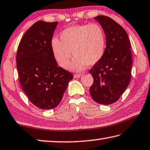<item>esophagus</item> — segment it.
Here are the masks:
<instances>
[{
    "label": "esophagus",
    "instance_id": "34e87169",
    "mask_svg": "<svg viewBox=\"0 0 150 150\" xmlns=\"http://www.w3.org/2000/svg\"><path fill=\"white\" fill-rule=\"evenodd\" d=\"M81 76V74H78V73H75V74H74V77L75 78H77V77H80Z\"/></svg>",
    "mask_w": 150,
    "mask_h": 150
}]
</instances>
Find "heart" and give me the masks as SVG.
<instances>
[{"label":"heart","mask_w":150,"mask_h":150,"mask_svg":"<svg viewBox=\"0 0 150 150\" xmlns=\"http://www.w3.org/2000/svg\"><path fill=\"white\" fill-rule=\"evenodd\" d=\"M105 47V31L98 23L69 27L62 31L60 40L54 38L51 40L54 58L62 68L69 66L72 52L75 58L71 68L75 71L82 70L86 64L92 66L100 62Z\"/></svg>","instance_id":"1"}]
</instances>
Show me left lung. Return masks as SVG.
Returning a JSON list of instances; mask_svg holds the SVG:
<instances>
[{
  "label": "left lung",
  "instance_id": "8db88e82",
  "mask_svg": "<svg viewBox=\"0 0 150 150\" xmlns=\"http://www.w3.org/2000/svg\"><path fill=\"white\" fill-rule=\"evenodd\" d=\"M94 19L104 30L106 48L101 60L89 71L94 79L90 93L96 102L108 105L117 101L130 81V44L125 30L116 21L105 16Z\"/></svg>",
  "mask_w": 150,
  "mask_h": 150
}]
</instances>
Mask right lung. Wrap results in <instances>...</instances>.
Returning a JSON list of instances; mask_svg holds the SVG:
<instances>
[{
	"label": "right lung",
	"mask_w": 150,
	"mask_h": 150,
	"mask_svg": "<svg viewBox=\"0 0 150 150\" xmlns=\"http://www.w3.org/2000/svg\"><path fill=\"white\" fill-rule=\"evenodd\" d=\"M58 21L35 23L21 39L16 63L19 81L33 104L43 110L56 108L61 102L71 73L58 66L51 40Z\"/></svg>",
	"instance_id": "1"
}]
</instances>
